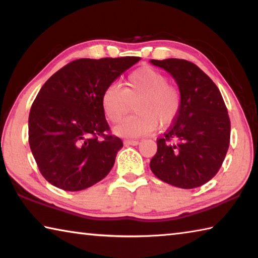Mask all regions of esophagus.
Segmentation results:
<instances>
[{"instance_id":"1","label":"esophagus","mask_w":258,"mask_h":258,"mask_svg":"<svg viewBox=\"0 0 258 258\" xmlns=\"http://www.w3.org/2000/svg\"><path fill=\"white\" fill-rule=\"evenodd\" d=\"M124 143L126 146H138L139 141L138 140H125Z\"/></svg>"}]
</instances>
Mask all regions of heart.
Instances as JSON below:
<instances>
[{"label": "heart", "mask_w": 258, "mask_h": 258, "mask_svg": "<svg viewBox=\"0 0 258 258\" xmlns=\"http://www.w3.org/2000/svg\"><path fill=\"white\" fill-rule=\"evenodd\" d=\"M137 112L113 128L121 138H139L154 132L158 124L168 127L178 117L182 99L180 91L168 84L167 76L150 66L137 68L118 85L107 86L101 95V108L111 123L119 121L128 111L131 103Z\"/></svg>", "instance_id": "1"}]
</instances>
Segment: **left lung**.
<instances>
[{
  "label": "left lung",
  "instance_id": "obj_1",
  "mask_svg": "<svg viewBox=\"0 0 258 258\" xmlns=\"http://www.w3.org/2000/svg\"><path fill=\"white\" fill-rule=\"evenodd\" d=\"M175 80L182 106L150 161L152 173L168 184L194 189L221 168L230 145L231 124L220 90L202 69L183 59L150 60Z\"/></svg>",
  "mask_w": 258,
  "mask_h": 258
}]
</instances>
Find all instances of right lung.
Returning <instances> with one entry per match:
<instances>
[{"label": "right lung", "instance_id": "right-lung-1", "mask_svg": "<svg viewBox=\"0 0 258 258\" xmlns=\"http://www.w3.org/2000/svg\"><path fill=\"white\" fill-rule=\"evenodd\" d=\"M139 60V56L77 59L42 86L30 108L28 137L38 169L52 185L66 191L84 190L110 172L123 142L104 134L109 125L101 95Z\"/></svg>", "mask_w": 258, "mask_h": 258}]
</instances>
